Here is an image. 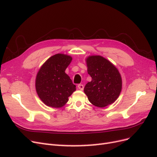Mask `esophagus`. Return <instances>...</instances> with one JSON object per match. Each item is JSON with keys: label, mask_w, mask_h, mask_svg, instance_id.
<instances>
[{"label": "esophagus", "mask_w": 157, "mask_h": 157, "mask_svg": "<svg viewBox=\"0 0 157 157\" xmlns=\"http://www.w3.org/2000/svg\"><path fill=\"white\" fill-rule=\"evenodd\" d=\"M78 89L79 90H83V89H84V85L83 84H78Z\"/></svg>", "instance_id": "1"}]
</instances>
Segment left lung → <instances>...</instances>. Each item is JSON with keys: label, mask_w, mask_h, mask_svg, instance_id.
<instances>
[{"label": "left lung", "mask_w": 157, "mask_h": 157, "mask_svg": "<svg viewBox=\"0 0 157 157\" xmlns=\"http://www.w3.org/2000/svg\"><path fill=\"white\" fill-rule=\"evenodd\" d=\"M86 61L88 73L92 77L84 88L89 101L98 107L113 103L122 90V77L118 69L101 56H90Z\"/></svg>", "instance_id": "8db88e82"}]
</instances>
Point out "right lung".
Wrapping results in <instances>:
<instances>
[{"label":"right lung","instance_id":"1","mask_svg":"<svg viewBox=\"0 0 157 157\" xmlns=\"http://www.w3.org/2000/svg\"><path fill=\"white\" fill-rule=\"evenodd\" d=\"M72 59L67 54H55L47 59L38 71L36 91L46 105L53 108L63 107L76 90V86L65 72Z\"/></svg>","mask_w":157,"mask_h":157}]
</instances>
